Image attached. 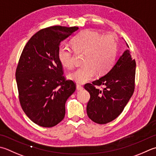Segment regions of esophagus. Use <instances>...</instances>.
<instances>
[{
	"label": "esophagus",
	"mask_w": 156,
	"mask_h": 156,
	"mask_svg": "<svg viewBox=\"0 0 156 156\" xmlns=\"http://www.w3.org/2000/svg\"><path fill=\"white\" fill-rule=\"evenodd\" d=\"M76 88H77V90H81L83 89V87H82V85L79 84H76Z\"/></svg>",
	"instance_id": "34e87169"
}]
</instances>
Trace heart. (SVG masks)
<instances>
[{"instance_id":"1","label":"heart","mask_w":156,"mask_h":156,"mask_svg":"<svg viewBox=\"0 0 156 156\" xmlns=\"http://www.w3.org/2000/svg\"><path fill=\"white\" fill-rule=\"evenodd\" d=\"M72 48L61 45L58 58L62 66L68 69L74 68V53H84L83 66L69 75V78L77 83L83 84L92 79L97 72L101 76L114 66L118 53V42L110 34L101 36L90 30H82L71 41Z\"/></svg>"}]
</instances>
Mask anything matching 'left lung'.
I'll list each match as a JSON object with an SVG mask.
<instances>
[{"instance_id": "obj_1", "label": "left lung", "mask_w": 156, "mask_h": 156, "mask_svg": "<svg viewBox=\"0 0 156 156\" xmlns=\"http://www.w3.org/2000/svg\"><path fill=\"white\" fill-rule=\"evenodd\" d=\"M135 60L127 49L108 74L84 85L90 95L87 112L91 120L105 124L118 117L135 90ZM96 86H101L102 89Z\"/></svg>"}]
</instances>
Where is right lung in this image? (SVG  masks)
<instances>
[{
	"label": "right lung",
	"instance_id": "right-lung-1",
	"mask_svg": "<svg viewBox=\"0 0 156 156\" xmlns=\"http://www.w3.org/2000/svg\"><path fill=\"white\" fill-rule=\"evenodd\" d=\"M78 27H46L32 36L21 54L15 72L21 108L33 122L53 127L65 116V104L76 88L66 80L58 58L61 42Z\"/></svg>",
	"mask_w": 156,
	"mask_h": 156
}]
</instances>
